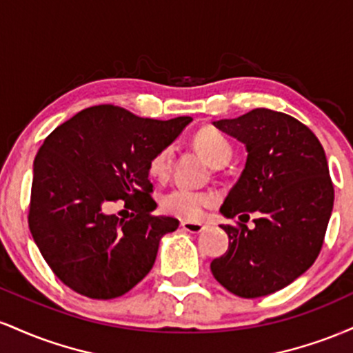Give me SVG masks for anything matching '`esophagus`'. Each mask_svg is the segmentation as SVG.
Masks as SVG:
<instances>
[{"instance_id": "esophagus-1", "label": "esophagus", "mask_w": 353, "mask_h": 353, "mask_svg": "<svg viewBox=\"0 0 353 353\" xmlns=\"http://www.w3.org/2000/svg\"><path fill=\"white\" fill-rule=\"evenodd\" d=\"M181 228L184 230H188L190 234H199L202 230L205 229L204 224H201V222H190V221H184L181 222Z\"/></svg>"}]
</instances>
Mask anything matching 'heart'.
<instances>
[{
    "mask_svg": "<svg viewBox=\"0 0 353 353\" xmlns=\"http://www.w3.org/2000/svg\"><path fill=\"white\" fill-rule=\"evenodd\" d=\"M194 145L214 168L228 164L232 157V144L214 128H202L194 134ZM174 164V148L164 145L149 161V174L156 179H168ZM216 202V197L205 190H194L177 185L161 197V205L165 212L182 219H197L205 208Z\"/></svg>",
    "mask_w": 353,
    "mask_h": 353,
    "instance_id": "heart-1",
    "label": "heart"
}]
</instances>
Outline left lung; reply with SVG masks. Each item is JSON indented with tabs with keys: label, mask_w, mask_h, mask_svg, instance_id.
I'll list each match as a JSON object with an SVG mask.
<instances>
[{
	"label": "left lung",
	"mask_w": 353,
	"mask_h": 353,
	"mask_svg": "<svg viewBox=\"0 0 353 353\" xmlns=\"http://www.w3.org/2000/svg\"><path fill=\"white\" fill-rule=\"evenodd\" d=\"M245 144L247 163L222 204L237 225H221L229 249L210 262L229 292L257 299L283 289L314 264L334 208L325 152L317 136L295 117L257 108L214 123ZM255 212L256 228L245 225Z\"/></svg>",
	"instance_id": "left-lung-1"
}]
</instances>
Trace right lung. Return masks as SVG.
Segmentation results:
<instances>
[{
    "label": "right lung",
    "instance_id": "obj_1",
    "mask_svg": "<svg viewBox=\"0 0 353 353\" xmlns=\"http://www.w3.org/2000/svg\"><path fill=\"white\" fill-rule=\"evenodd\" d=\"M139 117L101 104L72 116L44 139L34 157L30 224L39 252L64 285L108 301L139 283L156 261L164 234L179 228L157 208L149 161L190 123ZM125 201L131 219L108 214Z\"/></svg>",
    "mask_w": 353,
    "mask_h": 353
}]
</instances>
